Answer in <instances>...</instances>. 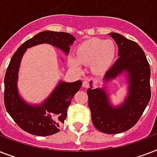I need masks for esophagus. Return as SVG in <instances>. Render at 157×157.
I'll return each instance as SVG.
<instances>
[{"label":"esophagus","mask_w":157,"mask_h":157,"mask_svg":"<svg viewBox=\"0 0 157 157\" xmlns=\"http://www.w3.org/2000/svg\"><path fill=\"white\" fill-rule=\"evenodd\" d=\"M89 86H90L89 81H87V80H85V81H83V82H82V86H83V87H88Z\"/></svg>","instance_id":"1"}]
</instances>
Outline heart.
<instances>
[{"label":"heart","mask_w":157,"mask_h":157,"mask_svg":"<svg viewBox=\"0 0 157 157\" xmlns=\"http://www.w3.org/2000/svg\"><path fill=\"white\" fill-rule=\"evenodd\" d=\"M116 55V47L112 40L91 39L79 45L75 56L68 57L71 68L81 71L80 64L91 65L94 72L102 73L113 63Z\"/></svg>","instance_id":"1"}]
</instances>
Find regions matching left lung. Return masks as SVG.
<instances>
[{"label":"left lung","mask_w":157,"mask_h":157,"mask_svg":"<svg viewBox=\"0 0 157 157\" xmlns=\"http://www.w3.org/2000/svg\"><path fill=\"white\" fill-rule=\"evenodd\" d=\"M118 47V59L106 71V85L125 73L128 84V96L120 105L114 106L106 88H93L90 82L87 89L88 106L94 126L105 134H118L135 126L142 116L151 98V71L144 50L137 43L118 33L109 34Z\"/></svg>","instance_id":"8db88e82"}]
</instances>
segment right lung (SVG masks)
Here are the masks:
<instances>
[{
  "label": "right lung",
  "mask_w": 157,
  "mask_h": 157,
  "mask_svg": "<svg viewBox=\"0 0 157 157\" xmlns=\"http://www.w3.org/2000/svg\"><path fill=\"white\" fill-rule=\"evenodd\" d=\"M75 40V36L66 32L42 31L22 44L11 58L4 80V101L13 121L27 133L48 136L58 132L66 117L71 100L82 86V81L66 82L60 80L52 93L41 104L27 103L17 88L18 71L23 55L27 48L42 44H51L68 55Z\"/></svg>",
  "instance_id": "obj_1"
}]
</instances>
